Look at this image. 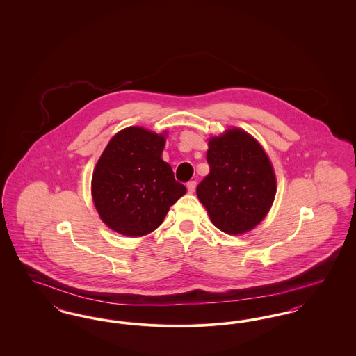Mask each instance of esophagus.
I'll return each instance as SVG.
<instances>
[{
    "label": "esophagus",
    "mask_w": 356,
    "mask_h": 356,
    "mask_svg": "<svg viewBox=\"0 0 356 356\" xmlns=\"http://www.w3.org/2000/svg\"><path fill=\"white\" fill-rule=\"evenodd\" d=\"M186 189L189 193H193L196 191V181H189L186 183Z\"/></svg>",
    "instance_id": "1"
}]
</instances>
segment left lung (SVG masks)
Segmentation results:
<instances>
[{"instance_id": "obj_1", "label": "left lung", "mask_w": 356, "mask_h": 356, "mask_svg": "<svg viewBox=\"0 0 356 356\" xmlns=\"http://www.w3.org/2000/svg\"><path fill=\"white\" fill-rule=\"evenodd\" d=\"M208 147L209 175L197 186V197L220 231L248 232L266 218L275 199L270 159L252 136L237 128L212 137Z\"/></svg>"}]
</instances>
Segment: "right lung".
Listing matches in <instances>:
<instances>
[{
  "instance_id": "obj_1",
  "label": "right lung",
  "mask_w": 356,
  "mask_h": 356,
  "mask_svg": "<svg viewBox=\"0 0 356 356\" xmlns=\"http://www.w3.org/2000/svg\"><path fill=\"white\" fill-rule=\"evenodd\" d=\"M163 135L129 127L112 137L92 177V196L102 220L125 236L154 231L170 205L186 192L163 161Z\"/></svg>"
}]
</instances>
